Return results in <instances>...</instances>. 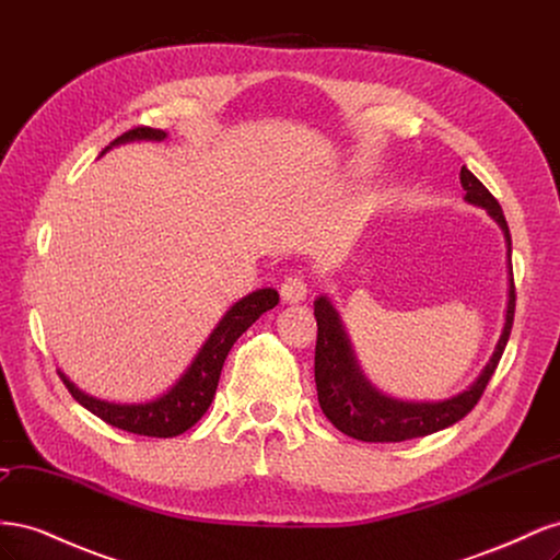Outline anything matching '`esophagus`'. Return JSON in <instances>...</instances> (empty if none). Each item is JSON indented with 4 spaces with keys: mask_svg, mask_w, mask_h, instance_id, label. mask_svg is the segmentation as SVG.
Returning a JSON list of instances; mask_svg holds the SVG:
<instances>
[{
    "mask_svg": "<svg viewBox=\"0 0 560 560\" xmlns=\"http://www.w3.org/2000/svg\"><path fill=\"white\" fill-rule=\"evenodd\" d=\"M306 294H308V287H306V282H303L301 276L287 278L280 287V296L284 303H301L303 299H306Z\"/></svg>",
    "mask_w": 560,
    "mask_h": 560,
    "instance_id": "obj_1",
    "label": "esophagus"
}]
</instances>
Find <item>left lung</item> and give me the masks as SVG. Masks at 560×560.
Segmentation results:
<instances>
[{"label": "left lung", "instance_id": "8db88e82", "mask_svg": "<svg viewBox=\"0 0 560 560\" xmlns=\"http://www.w3.org/2000/svg\"><path fill=\"white\" fill-rule=\"evenodd\" d=\"M460 184L465 189V200L471 202V206L483 208L502 229L506 243V268H510V299H506L502 334L498 338L493 354H490V360L481 369V374L467 389L442 401H404L381 393L364 376L358 358H354L343 319L334 308L329 296H317L313 303L317 319L315 385L322 413L331 420L336 430H341L352 439H360V442H406V439L428 436L432 432L455 425L481 399L490 376L495 374L504 346L510 341L516 308L510 226H506L500 202L465 165L460 167Z\"/></svg>", "mask_w": 560, "mask_h": 560}]
</instances>
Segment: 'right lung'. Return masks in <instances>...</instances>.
Listing matches in <instances>:
<instances>
[{"mask_svg": "<svg viewBox=\"0 0 560 560\" xmlns=\"http://www.w3.org/2000/svg\"><path fill=\"white\" fill-rule=\"evenodd\" d=\"M165 138L167 132L159 128H147V126L132 128L124 132L121 138H116L109 147H105L100 156H105L112 147H118V144L140 142V140L163 142ZM278 301H280L278 292L270 290V287H264V290H257L243 296L241 301H235L233 306L222 315V319L217 322V327L210 331L206 343L198 348L196 358L191 360L189 366H186L184 374L167 387L163 395H159L151 401L116 404L107 399H97L79 389L60 369H58V376L62 378L65 387L70 389V395L83 406V409H89L93 416L105 420L107 425L132 432V434H142V436H161V439L177 436L189 428H194L202 418V413L210 409L217 393L219 376H222V366L229 358L233 343L238 341V338L266 311L276 308Z\"/></svg>", "mask_w": 560, "mask_h": 560, "instance_id": "obj_1", "label": "right lung"}]
</instances>
